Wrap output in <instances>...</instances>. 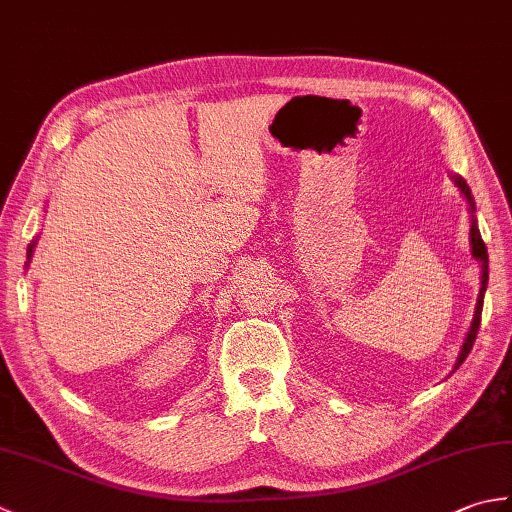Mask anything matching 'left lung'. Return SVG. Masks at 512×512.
I'll list each match as a JSON object with an SVG mask.
<instances>
[{"mask_svg": "<svg viewBox=\"0 0 512 512\" xmlns=\"http://www.w3.org/2000/svg\"><path fill=\"white\" fill-rule=\"evenodd\" d=\"M453 180H455V184H458V187H460V191L464 193V198H466V202H469L471 211H475V202H473L471 189L466 187V182H464L462 178L453 176ZM471 248H473V257L477 259V262L482 264V288H480V295H477V306H475V317H473V323H471V330H469V334H466L464 345H462V350H460V356H458V361H455V367H453V369H458V367L464 363V358L469 356V352L473 350L475 336H477V330H480V321H482L484 290H486V284H488V255H486V244H484V239H482L480 231H477V220H475V217L471 220Z\"/></svg>", "mask_w": 512, "mask_h": 512, "instance_id": "1", "label": "left lung"}]
</instances>
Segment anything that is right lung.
Returning <instances> with one entry per match:
<instances>
[{"mask_svg": "<svg viewBox=\"0 0 512 512\" xmlns=\"http://www.w3.org/2000/svg\"><path fill=\"white\" fill-rule=\"evenodd\" d=\"M32 246H35V244H30V246H28V257L32 255Z\"/></svg>", "mask_w": 512, "mask_h": 512, "instance_id": "right-lung-1", "label": "right lung"}]
</instances>
